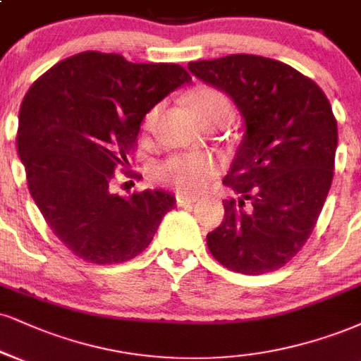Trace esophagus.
<instances>
[{
  "label": "esophagus",
  "instance_id": "34e87169",
  "mask_svg": "<svg viewBox=\"0 0 361 361\" xmlns=\"http://www.w3.org/2000/svg\"><path fill=\"white\" fill-rule=\"evenodd\" d=\"M197 197H190V195H176V205L178 207H183V205H190V203L197 202Z\"/></svg>",
  "mask_w": 361,
  "mask_h": 361
}]
</instances>
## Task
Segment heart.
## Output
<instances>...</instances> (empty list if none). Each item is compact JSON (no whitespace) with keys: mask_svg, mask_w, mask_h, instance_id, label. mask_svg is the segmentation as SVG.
I'll return each mask as SVG.
<instances>
[{"mask_svg":"<svg viewBox=\"0 0 361 361\" xmlns=\"http://www.w3.org/2000/svg\"><path fill=\"white\" fill-rule=\"evenodd\" d=\"M188 104L200 121L230 119L232 117V102L222 90L214 87H200L188 97ZM158 107H153L142 121L145 131H153L158 119ZM219 173V164L215 159L203 154L185 153L169 156L164 161L158 163L153 169V176L159 183L176 190L178 193L192 195L205 190L210 181Z\"/></svg>","mask_w":361,"mask_h":361,"instance_id":"1","label":"heart"}]
</instances>
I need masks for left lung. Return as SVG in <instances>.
I'll return each mask as SVG.
<instances>
[{
	"label": "left lung",
	"mask_w": 361,
	"mask_h": 361,
	"mask_svg": "<svg viewBox=\"0 0 361 361\" xmlns=\"http://www.w3.org/2000/svg\"><path fill=\"white\" fill-rule=\"evenodd\" d=\"M188 71L232 97L245 134L224 183L222 224L207 235L212 255L240 274H266L301 250L333 181L338 128L310 77L259 55L190 62Z\"/></svg>",
	"instance_id": "8db88e82"
}]
</instances>
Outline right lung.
Instances as JSON below:
<instances>
[{"label": "right lung", "mask_w": 361, "mask_h": 361, "mask_svg": "<svg viewBox=\"0 0 361 361\" xmlns=\"http://www.w3.org/2000/svg\"><path fill=\"white\" fill-rule=\"evenodd\" d=\"M192 80L176 63H133L82 51L55 63L20 107L16 145L28 190L62 244L92 264L134 259L176 200L164 190L112 192L145 116Z\"/></svg>", "instance_id": "1"}]
</instances>
